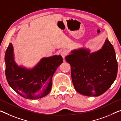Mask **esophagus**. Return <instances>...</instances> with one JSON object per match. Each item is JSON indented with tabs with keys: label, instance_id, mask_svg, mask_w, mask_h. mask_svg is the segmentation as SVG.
I'll return each instance as SVG.
<instances>
[{
	"label": "esophagus",
	"instance_id": "esophagus-1",
	"mask_svg": "<svg viewBox=\"0 0 121 121\" xmlns=\"http://www.w3.org/2000/svg\"><path fill=\"white\" fill-rule=\"evenodd\" d=\"M67 54H68V52H67V51H66V50H63V51H62L60 52V55L64 59H65V58Z\"/></svg>",
	"mask_w": 121,
	"mask_h": 121
}]
</instances>
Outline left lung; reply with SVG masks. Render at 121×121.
Wrapping results in <instances>:
<instances>
[{"label":"left lung","instance_id":"8db88e82","mask_svg":"<svg viewBox=\"0 0 121 121\" xmlns=\"http://www.w3.org/2000/svg\"><path fill=\"white\" fill-rule=\"evenodd\" d=\"M65 59L71 65L76 90L84 96L101 95L116 79L117 62L114 47L108 38L97 51L91 52L88 48H81L72 50Z\"/></svg>","mask_w":121,"mask_h":121}]
</instances>
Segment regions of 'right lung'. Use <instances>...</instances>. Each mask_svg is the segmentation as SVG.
Here are the masks:
<instances>
[{"mask_svg":"<svg viewBox=\"0 0 121 121\" xmlns=\"http://www.w3.org/2000/svg\"><path fill=\"white\" fill-rule=\"evenodd\" d=\"M5 75L13 90L24 98L37 99L50 92L53 75L63 63V58L60 55L43 57L32 68L18 65L10 43L5 52Z\"/></svg>","mask_w":121,"mask_h":121,"instance_id":"add662e5","label":"right lung"}]
</instances>
